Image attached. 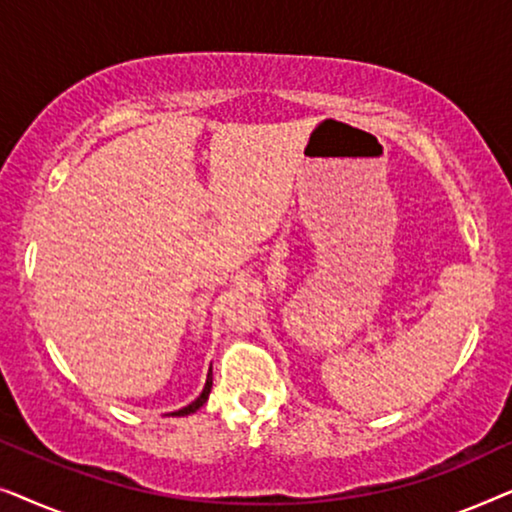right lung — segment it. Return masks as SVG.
Wrapping results in <instances>:
<instances>
[{"label": "right lung", "mask_w": 512, "mask_h": 512, "mask_svg": "<svg viewBox=\"0 0 512 512\" xmlns=\"http://www.w3.org/2000/svg\"><path fill=\"white\" fill-rule=\"evenodd\" d=\"M209 391H212V368H209V375H207V382H205V389H202V394L195 398V401L191 405H186V408H181L177 412H172V417H184V415H191V412H195L198 408H202V405L207 403L209 398Z\"/></svg>", "instance_id": "obj_1"}]
</instances>
